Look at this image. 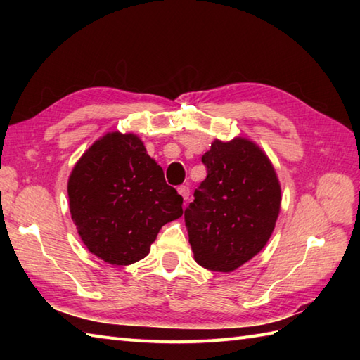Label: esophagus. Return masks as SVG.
Wrapping results in <instances>:
<instances>
[{
  "label": "esophagus",
  "mask_w": 360,
  "mask_h": 360,
  "mask_svg": "<svg viewBox=\"0 0 360 360\" xmlns=\"http://www.w3.org/2000/svg\"><path fill=\"white\" fill-rule=\"evenodd\" d=\"M178 192H179V195L184 198V200L187 201L188 200V196H190V187L188 186H181V187H178Z\"/></svg>",
  "instance_id": "34e87169"
}]
</instances>
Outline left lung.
Listing matches in <instances>:
<instances>
[{"label": "left lung", "mask_w": 360, "mask_h": 360, "mask_svg": "<svg viewBox=\"0 0 360 360\" xmlns=\"http://www.w3.org/2000/svg\"><path fill=\"white\" fill-rule=\"evenodd\" d=\"M207 178L184 212L195 262L232 272L262 250L277 223L281 187L266 153L248 137L215 139L202 155Z\"/></svg>", "instance_id": "8db88e82"}]
</instances>
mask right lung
<instances>
[{
    "label": "right lung",
    "mask_w": 360,
    "mask_h": 360,
    "mask_svg": "<svg viewBox=\"0 0 360 360\" xmlns=\"http://www.w3.org/2000/svg\"><path fill=\"white\" fill-rule=\"evenodd\" d=\"M68 198L83 244L112 266L147 257L160 227L184 213L182 196L134 133L98 137L75 162Z\"/></svg>",
    "instance_id": "add662e5"
}]
</instances>
